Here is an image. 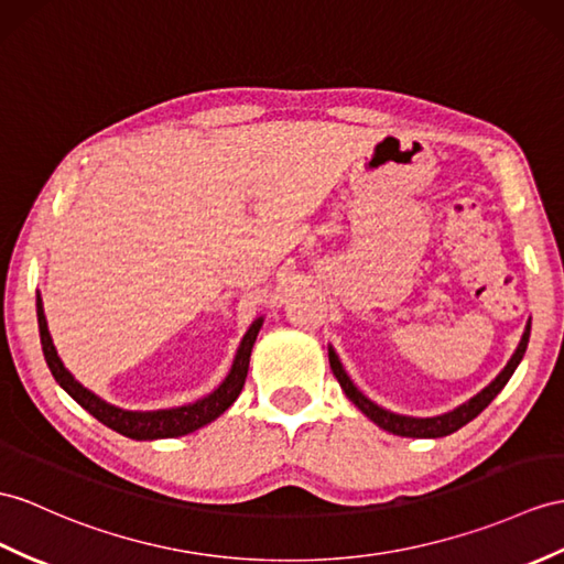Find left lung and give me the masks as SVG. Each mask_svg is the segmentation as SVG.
I'll list each match as a JSON object with an SVG mask.
<instances>
[{
    "label": "left lung",
    "mask_w": 564,
    "mask_h": 564,
    "mask_svg": "<svg viewBox=\"0 0 564 564\" xmlns=\"http://www.w3.org/2000/svg\"><path fill=\"white\" fill-rule=\"evenodd\" d=\"M529 335H531V321L527 323V329H524V335H521L519 347L512 354L510 364L502 368V373L496 380H492L486 390H480L476 397H471V400L466 402V404L457 406L455 411H449V414L433 416V419H414V416L392 414V411L378 406L376 402H370L368 397H364L359 390L354 388V382L345 373V368H341L337 354L333 349H329V368H333L337 382L341 386V390L347 392L349 400L356 406H359L370 421L378 423L382 431H390V433L402 435V437H443V435H449V433L459 431L462 425H466L469 421H474L480 414V411H484L492 400H496L498 392L507 386V380L512 378L519 361L524 359V351H527V345H529Z\"/></svg>",
    "instance_id": "8db88e82"
}]
</instances>
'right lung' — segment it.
Wrapping results in <instances>:
<instances>
[{
	"instance_id": "1",
	"label": "right lung",
	"mask_w": 564,
	"mask_h": 564,
	"mask_svg": "<svg viewBox=\"0 0 564 564\" xmlns=\"http://www.w3.org/2000/svg\"><path fill=\"white\" fill-rule=\"evenodd\" d=\"M263 325V318H258L249 333L243 335L241 347L237 351L235 366H231L229 376L225 378L223 386H219L213 394L203 397V400L178 406V409H162V411H123L112 404L102 402L100 397H95L90 390H86L80 382L74 380V376L68 373L64 364L59 361L57 351H54L52 337L47 333V321L43 313V301L37 296V327H40V345H43L45 361L52 370L54 380L74 397V400L84 406L88 414H93L100 423H105L107 429H112L121 435L133 437V441H155V437H176V435H186L194 433L200 425L215 421L219 414L235 404L237 397L241 394V388L246 382V373H249V359H251V349L253 341L258 337V329Z\"/></svg>"
}]
</instances>
